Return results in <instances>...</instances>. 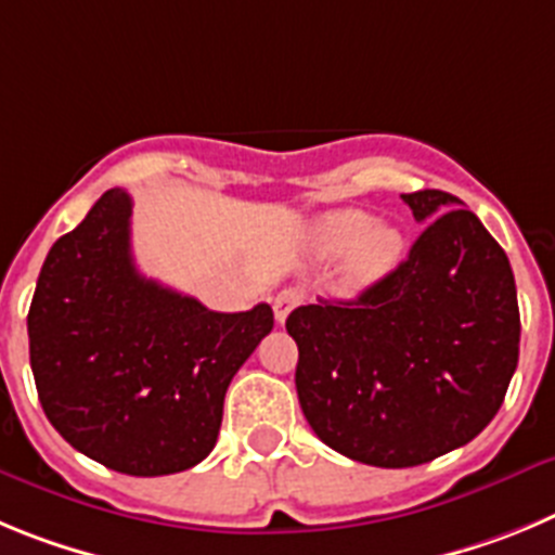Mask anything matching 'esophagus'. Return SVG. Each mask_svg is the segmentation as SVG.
<instances>
[{"instance_id":"34e87169","label":"esophagus","mask_w":555,"mask_h":555,"mask_svg":"<svg viewBox=\"0 0 555 555\" xmlns=\"http://www.w3.org/2000/svg\"><path fill=\"white\" fill-rule=\"evenodd\" d=\"M301 301H304L301 289H293V287L282 289V293H279V296L273 298V314H276V321L279 323L287 321V314L293 312V309H296Z\"/></svg>"}]
</instances>
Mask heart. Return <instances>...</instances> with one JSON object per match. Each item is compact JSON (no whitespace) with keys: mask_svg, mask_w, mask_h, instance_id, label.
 Segmentation results:
<instances>
[{"mask_svg":"<svg viewBox=\"0 0 555 555\" xmlns=\"http://www.w3.org/2000/svg\"><path fill=\"white\" fill-rule=\"evenodd\" d=\"M309 257L334 262L348 257V282L351 287H371L401 266L403 234L392 227H376V218L362 209H337L326 212L307 232Z\"/></svg>","mask_w":555,"mask_h":555,"instance_id":"b5f03b06","label":"heart"}]
</instances>
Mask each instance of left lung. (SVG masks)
I'll return each instance as SVG.
<instances>
[{"label": "left lung", "mask_w": 555, "mask_h": 555, "mask_svg": "<svg viewBox=\"0 0 555 555\" xmlns=\"http://www.w3.org/2000/svg\"><path fill=\"white\" fill-rule=\"evenodd\" d=\"M401 198L426 223L401 266L353 301L318 298L287 318L304 417L328 448L373 467L467 446L520 357L506 251L451 193Z\"/></svg>", "instance_id": "obj_1"}]
</instances>
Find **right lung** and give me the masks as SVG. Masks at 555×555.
Instances as JSON below:
<instances>
[{
    "label": "right lung",
    "instance_id": "obj_1",
    "mask_svg": "<svg viewBox=\"0 0 555 555\" xmlns=\"http://www.w3.org/2000/svg\"><path fill=\"white\" fill-rule=\"evenodd\" d=\"M132 198L104 193L47 254L27 314L49 423L93 462L171 476L216 448L229 382L271 334L273 309L212 312L134 268Z\"/></svg>",
    "mask_w": 555,
    "mask_h": 555
}]
</instances>
